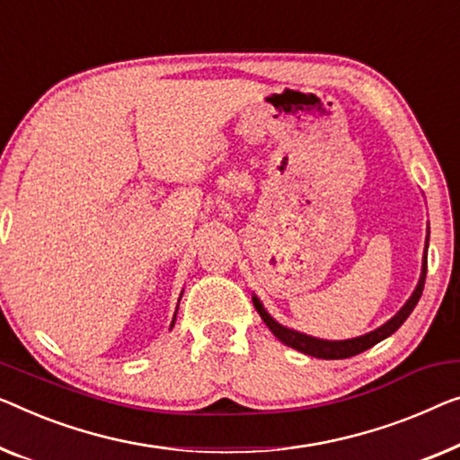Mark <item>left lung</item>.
I'll return each instance as SVG.
<instances>
[{
	"mask_svg": "<svg viewBox=\"0 0 460 460\" xmlns=\"http://www.w3.org/2000/svg\"><path fill=\"white\" fill-rule=\"evenodd\" d=\"M426 252H428V245H426ZM426 272H428V253L423 256V269H421L420 283H417V289L413 291V296L409 297L407 304L401 307V312L396 314L394 318H390L384 326L376 328L374 332H367V334H363V337L349 339V341H322V339L307 337V334L291 331V328H285V326H280L279 322H274L269 316V312L262 307V304H260L258 297H253V305H256L260 318L266 322V326L270 328L274 337H277L280 342H285V345H289L293 349H297V351L312 355V358H318V359H347V358H353V355L367 351V349L374 347L376 342H380L386 337H390L393 332L399 331L402 322L409 318V314L413 312V307L417 305V301H420V297H421L423 285H426Z\"/></svg>",
	"mask_w": 460,
	"mask_h": 460,
	"instance_id": "left-lung-1",
	"label": "left lung"
}]
</instances>
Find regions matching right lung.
<instances>
[{
    "label": "right lung",
    "instance_id": "obj_1",
    "mask_svg": "<svg viewBox=\"0 0 460 460\" xmlns=\"http://www.w3.org/2000/svg\"><path fill=\"white\" fill-rule=\"evenodd\" d=\"M181 299V297H180ZM175 316H177V312H175ZM175 316H173V322H171V328H173V324H175Z\"/></svg>",
    "mask_w": 460,
    "mask_h": 460
}]
</instances>
